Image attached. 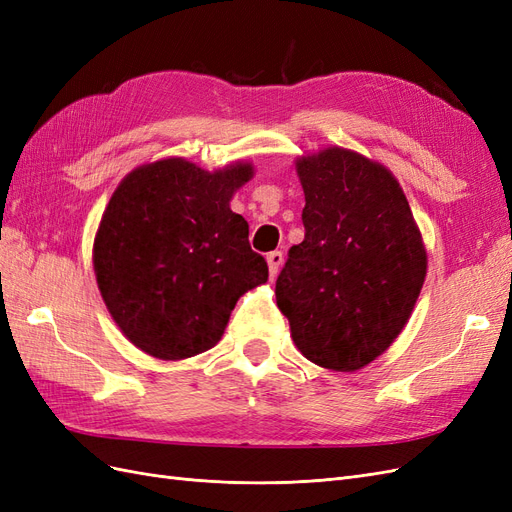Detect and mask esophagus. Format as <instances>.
<instances>
[{"instance_id":"obj_1","label":"esophagus","mask_w":512,"mask_h":512,"mask_svg":"<svg viewBox=\"0 0 512 512\" xmlns=\"http://www.w3.org/2000/svg\"><path fill=\"white\" fill-rule=\"evenodd\" d=\"M267 262H269V273H271V277H275L277 273H280V269H282V265H284V254L275 250V252L267 254Z\"/></svg>"}]
</instances>
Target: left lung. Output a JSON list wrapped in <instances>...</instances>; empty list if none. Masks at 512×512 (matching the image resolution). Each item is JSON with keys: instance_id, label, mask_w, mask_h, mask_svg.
I'll return each instance as SVG.
<instances>
[{"instance_id": "1", "label": "left lung", "mask_w": 512, "mask_h": 512, "mask_svg": "<svg viewBox=\"0 0 512 512\" xmlns=\"http://www.w3.org/2000/svg\"><path fill=\"white\" fill-rule=\"evenodd\" d=\"M305 239L275 282L277 307L305 359L356 371L389 348L427 273L404 190L389 168L342 147L297 160Z\"/></svg>"}]
</instances>
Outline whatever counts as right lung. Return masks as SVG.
I'll list each match as a JSON object with an SVG mask.
<instances>
[{"instance_id":"add662e5","label":"right lung","mask_w":512,"mask_h":512,"mask_svg":"<svg viewBox=\"0 0 512 512\" xmlns=\"http://www.w3.org/2000/svg\"><path fill=\"white\" fill-rule=\"evenodd\" d=\"M254 177L237 162L203 170L168 158L134 168L104 209L94 271L121 333L162 361L220 342L243 292L269 280L230 198Z\"/></svg>"}]
</instances>
